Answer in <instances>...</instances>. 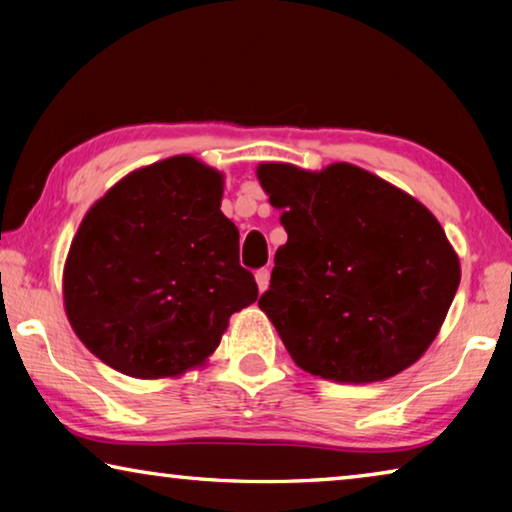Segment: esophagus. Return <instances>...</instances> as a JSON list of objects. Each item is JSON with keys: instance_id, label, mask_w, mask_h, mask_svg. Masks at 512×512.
Masks as SVG:
<instances>
[{"instance_id": "obj_1", "label": "esophagus", "mask_w": 512, "mask_h": 512, "mask_svg": "<svg viewBox=\"0 0 512 512\" xmlns=\"http://www.w3.org/2000/svg\"><path fill=\"white\" fill-rule=\"evenodd\" d=\"M255 282H257L259 293L266 291L268 282H271V271H268V268H259V271L255 273Z\"/></svg>"}]
</instances>
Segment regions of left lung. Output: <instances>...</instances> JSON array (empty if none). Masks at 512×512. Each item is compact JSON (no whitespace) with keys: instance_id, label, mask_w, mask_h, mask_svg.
<instances>
[{"instance_id":"obj_1","label":"left lung","mask_w":512,"mask_h":512,"mask_svg":"<svg viewBox=\"0 0 512 512\" xmlns=\"http://www.w3.org/2000/svg\"><path fill=\"white\" fill-rule=\"evenodd\" d=\"M257 180L289 235L259 309L296 366L336 384H372L413 366L461 282L436 216L350 162L320 171L262 162Z\"/></svg>"}]
</instances>
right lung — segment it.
Returning a JSON list of instances; mask_svg holds the SVG:
<instances>
[{
    "label": "right lung",
    "instance_id": "add662e5",
    "mask_svg": "<svg viewBox=\"0 0 512 512\" xmlns=\"http://www.w3.org/2000/svg\"><path fill=\"white\" fill-rule=\"evenodd\" d=\"M221 198V171L173 155L90 207L65 259L63 300L94 357L135 379L205 366L230 316L257 300Z\"/></svg>",
    "mask_w": 512,
    "mask_h": 512
}]
</instances>
